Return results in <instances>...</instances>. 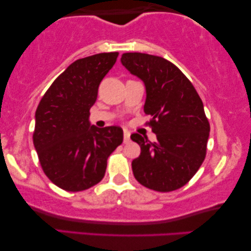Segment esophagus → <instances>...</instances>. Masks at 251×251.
<instances>
[{"label": "esophagus", "mask_w": 251, "mask_h": 251, "mask_svg": "<svg viewBox=\"0 0 251 251\" xmlns=\"http://www.w3.org/2000/svg\"><path fill=\"white\" fill-rule=\"evenodd\" d=\"M123 140H125V143L130 142V132L126 129L123 130Z\"/></svg>", "instance_id": "esophagus-1"}]
</instances>
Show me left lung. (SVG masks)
<instances>
[{"mask_svg": "<svg viewBox=\"0 0 251 251\" xmlns=\"http://www.w3.org/2000/svg\"><path fill=\"white\" fill-rule=\"evenodd\" d=\"M121 63L145 84V114L156 135L151 143L138 133L131 139L142 153L132 161L133 176L157 192L175 191L187 184L207 152L210 126L203 102L179 68L162 57L126 52Z\"/></svg>", "mask_w": 251, "mask_h": 251, "instance_id": "1", "label": "left lung"}]
</instances>
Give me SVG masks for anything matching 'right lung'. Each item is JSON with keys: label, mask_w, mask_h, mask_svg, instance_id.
Here are the masks:
<instances>
[{"label": "right lung", "mask_w": 251, "mask_h": 251, "mask_svg": "<svg viewBox=\"0 0 251 251\" xmlns=\"http://www.w3.org/2000/svg\"><path fill=\"white\" fill-rule=\"evenodd\" d=\"M119 52L75 60L50 85L35 112L33 143L41 167L58 187L80 192L104 178L107 159L123 142L120 126L89 121L98 87Z\"/></svg>", "instance_id": "add662e5"}]
</instances>
